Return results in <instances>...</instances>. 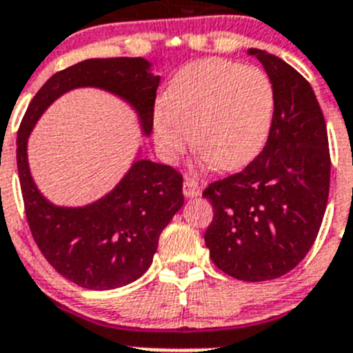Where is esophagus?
I'll return each instance as SVG.
<instances>
[{
  "instance_id": "34e87169",
  "label": "esophagus",
  "mask_w": 353,
  "mask_h": 353,
  "mask_svg": "<svg viewBox=\"0 0 353 353\" xmlns=\"http://www.w3.org/2000/svg\"><path fill=\"white\" fill-rule=\"evenodd\" d=\"M199 194H201V187H199L198 180H194L192 176H185V180H183V196L185 198H196Z\"/></svg>"
}]
</instances>
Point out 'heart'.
<instances>
[{
  "label": "heart",
  "mask_w": 353,
  "mask_h": 353,
  "mask_svg": "<svg viewBox=\"0 0 353 353\" xmlns=\"http://www.w3.org/2000/svg\"><path fill=\"white\" fill-rule=\"evenodd\" d=\"M274 111L269 77L256 67L201 60L176 74L154 109V138L168 161L192 145L214 170L248 164L263 146Z\"/></svg>",
  "instance_id": "heart-1"
}]
</instances>
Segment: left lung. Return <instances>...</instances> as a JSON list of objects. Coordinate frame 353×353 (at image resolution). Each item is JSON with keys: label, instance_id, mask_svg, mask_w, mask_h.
Returning <instances> with one entry per match:
<instances>
[{"label": "left lung", "instance_id": "obj_1", "mask_svg": "<svg viewBox=\"0 0 353 353\" xmlns=\"http://www.w3.org/2000/svg\"><path fill=\"white\" fill-rule=\"evenodd\" d=\"M248 52L272 83V123L254 161L203 191L214 208L205 244L228 276L269 281L295 269L316 240L329 199L330 154L311 84L281 58Z\"/></svg>", "mask_w": 353, "mask_h": 353}]
</instances>
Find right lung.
<instances>
[{
	"instance_id": "add662e5",
	"label": "right lung",
	"mask_w": 353,
	"mask_h": 353,
	"mask_svg": "<svg viewBox=\"0 0 353 353\" xmlns=\"http://www.w3.org/2000/svg\"><path fill=\"white\" fill-rule=\"evenodd\" d=\"M161 77L143 58H92L72 65L37 92L17 134V170L28 224L46 260L81 288L113 290L148 270L159 235L183 205L182 174L138 159L113 191L86 207H56L43 198L28 166V138L52 102L74 88L93 86L129 102L145 136L152 132Z\"/></svg>"
}]
</instances>
